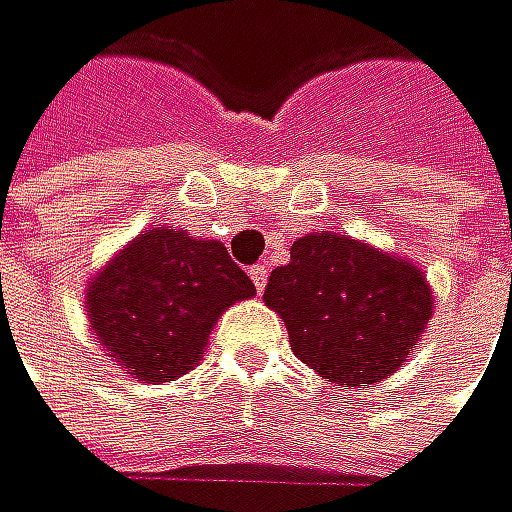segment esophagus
Returning <instances> with one entry per match:
<instances>
[{
  "label": "esophagus",
  "mask_w": 512,
  "mask_h": 512,
  "mask_svg": "<svg viewBox=\"0 0 512 512\" xmlns=\"http://www.w3.org/2000/svg\"><path fill=\"white\" fill-rule=\"evenodd\" d=\"M248 276H251L254 288H258V294L267 288V267H251V270H248Z\"/></svg>",
  "instance_id": "1"
}]
</instances>
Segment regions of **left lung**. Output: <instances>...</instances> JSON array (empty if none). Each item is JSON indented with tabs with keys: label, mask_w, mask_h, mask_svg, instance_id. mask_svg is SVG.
Wrapping results in <instances>:
<instances>
[{
	"label": "left lung",
	"mask_w": 512,
	"mask_h": 512,
	"mask_svg": "<svg viewBox=\"0 0 512 512\" xmlns=\"http://www.w3.org/2000/svg\"><path fill=\"white\" fill-rule=\"evenodd\" d=\"M264 303L285 321L291 351L348 390L399 372L435 309L411 258L333 230L291 245V264L270 273Z\"/></svg>",
	"instance_id": "8db88e82"
}]
</instances>
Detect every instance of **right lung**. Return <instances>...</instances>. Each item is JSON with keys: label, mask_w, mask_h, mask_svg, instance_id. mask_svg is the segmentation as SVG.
<instances>
[{"label": "right lung", "mask_w": 512, "mask_h": 512, "mask_svg": "<svg viewBox=\"0 0 512 512\" xmlns=\"http://www.w3.org/2000/svg\"><path fill=\"white\" fill-rule=\"evenodd\" d=\"M251 297V279L218 239L155 224L89 279L83 309L113 366L167 384L200 363L218 318Z\"/></svg>", "instance_id": "add662e5"}]
</instances>
